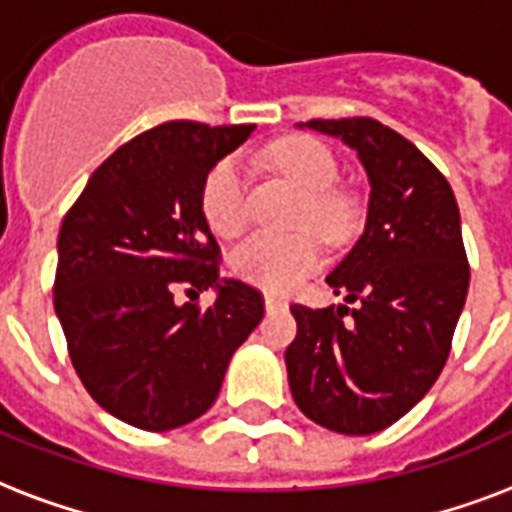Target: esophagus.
Segmentation results:
<instances>
[{"label":"esophagus","instance_id":"obj_1","mask_svg":"<svg viewBox=\"0 0 512 512\" xmlns=\"http://www.w3.org/2000/svg\"><path fill=\"white\" fill-rule=\"evenodd\" d=\"M265 308L268 311H279V308H287V300H281L276 295H265Z\"/></svg>","mask_w":512,"mask_h":512}]
</instances>
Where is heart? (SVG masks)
I'll use <instances>...</instances> for the list:
<instances>
[{
	"label": "heart",
	"instance_id": "1",
	"mask_svg": "<svg viewBox=\"0 0 512 512\" xmlns=\"http://www.w3.org/2000/svg\"><path fill=\"white\" fill-rule=\"evenodd\" d=\"M268 162L303 191L297 204V228H313L327 241H340L353 217L350 199L337 191L340 177L335 154L321 140L289 135L268 148ZM201 212L209 228L220 236H239L247 228V177L239 156H223L209 167L201 183ZM321 263L319 239L308 231H260L233 249L231 268L239 279L257 287L284 292Z\"/></svg>",
	"mask_w": 512,
	"mask_h": 512
}]
</instances>
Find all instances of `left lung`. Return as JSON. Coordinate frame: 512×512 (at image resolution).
<instances>
[{
  "label": "left lung",
  "mask_w": 512,
  "mask_h": 512,
  "mask_svg": "<svg viewBox=\"0 0 512 512\" xmlns=\"http://www.w3.org/2000/svg\"><path fill=\"white\" fill-rule=\"evenodd\" d=\"M305 127L356 148L372 193L361 239L327 276L358 305H292L289 388L321 428L369 436L401 420L449 358L470 284L460 209L436 164L377 119Z\"/></svg>",
  "instance_id": "1"
}]
</instances>
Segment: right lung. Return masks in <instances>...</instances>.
<instances>
[{
    "mask_svg": "<svg viewBox=\"0 0 512 512\" xmlns=\"http://www.w3.org/2000/svg\"><path fill=\"white\" fill-rule=\"evenodd\" d=\"M255 124L175 119L116 148L63 217L52 303L79 380L108 414L162 433L215 404L228 361L265 313L263 295L220 279L201 212L209 167ZM217 288L207 309L174 303Z\"/></svg>",
    "mask_w": 512,
    "mask_h": 512,
    "instance_id": "obj_1",
    "label": "right lung"
}]
</instances>
